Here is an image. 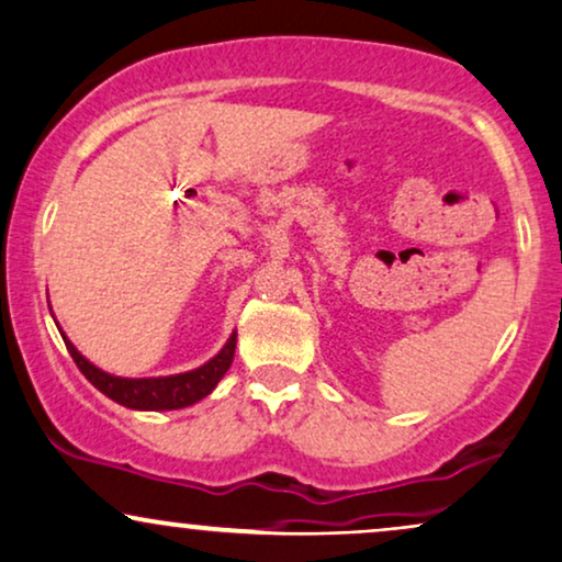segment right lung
Listing matches in <instances>:
<instances>
[{
  "instance_id": "obj_1",
  "label": "right lung",
  "mask_w": 562,
  "mask_h": 562,
  "mask_svg": "<svg viewBox=\"0 0 562 562\" xmlns=\"http://www.w3.org/2000/svg\"><path fill=\"white\" fill-rule=\"evenodd\" d=\"M69 357L75 359V364L80 367V372L93 383L103 396H109L116 404L127 408H140V412H171V408H184L198 404L200 398H205L213 387L218 385V380L226 375V370L232 367L234 349H237V334H232L224 349L216 357L207 359L203 367L190 372H179V375L169 378H116L109 372L99 370L95 364H90L86 357L69 344L65 338Z\"/></svg>"
}]
</instances>
